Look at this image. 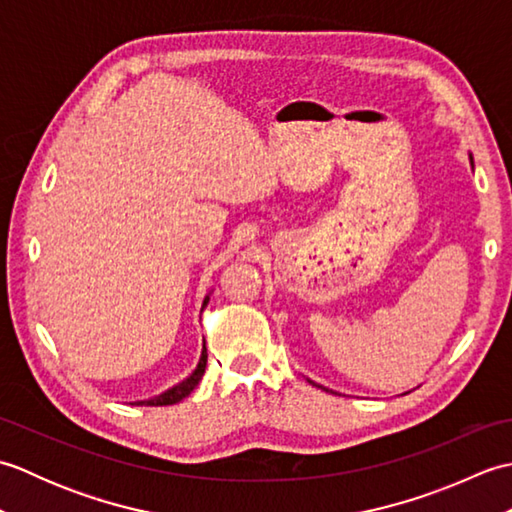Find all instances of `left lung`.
<instances>
[{
  "label": "left lung",
  "mask_w": 512,
  "mask_h": 512,
  "mask_svg": "<svg viewBox=\"0 0 512 512\" xmlns=\"http://www.w3.org/2000/svg\"><path fill=\"white\" fill-rule=\"evenodd\" d=\"M469 162H471V169H475V167H473V156H471V154H469ZM310 383H312V380H310ZM312 385H317V383H312ZM317 387H319V385H317ZM325 391H328V389H325Z\"/></svg>",
  "instance_id": "8db88e82"
}]
</instances>
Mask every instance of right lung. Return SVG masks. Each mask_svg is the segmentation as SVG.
I'll list each match as a JSON object with an SVG mask.
<instances>
[{"label":"right lung","mask_w":512,"mask_h":512,"mask_svg":"<svg viewBox=\"0 0 512 512\" xmlns=\"http://www.w3.org/2000/svg\"><path fill=\"white\" fill-rule=\"evenodd\" d=\"M211 295V292H209ZM209 295L204 297V303H202V310L206 308V303H209ZM206 343H204V347H202V356H200V363H198V367H195V372L187 378V380H182L180 385H176V387H171L169 391H165V394H160V396H156V398H149V400H138V402H134V405H147V407H165V405H176V402H180V400H184L187 398L191 391L200 385V380H202V376H204V369H206Z\"/></svg>","instance_id":"obj_1"}]
</instances>
